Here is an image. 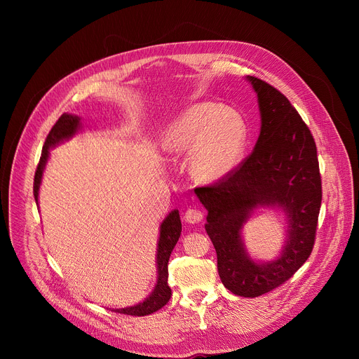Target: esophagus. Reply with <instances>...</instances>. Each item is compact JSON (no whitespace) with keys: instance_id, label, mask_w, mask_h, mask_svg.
<instances>
[{"instance_id":"obj_1","label":"esophagus","mask_w":359,"mask_h":359,"mask_svg":"<svg viewBox=\"0 0 359 359\" xmlns=\"http://www.w3.org/2000/svg\"><path fill=\"white\" fill-rule=\"evenodd\" d=\"M202 218H203V214L196 208H189L184 212V221L189 224H198L202 221Z\"/></svg>"}]
</instances>
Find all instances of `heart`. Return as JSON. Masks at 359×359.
<instances>
[{
	"mask_svg": "<svg viewBox=\"0 0 359 359\" xmlns=\"http://www.w3.org/2000/svg\"><path fill=\"white\" fill-rule=\"evenodd\" d=\"M161 142L170 154H189L194 180L217 184L240 165L248 144V125L237 110L202 102L170 123Z\"/></svg>",
	"mask_w": 359,
	"mask_h": 359,
	"instance_id": "heart-1",
	"label": "heart"
}]
</instances>
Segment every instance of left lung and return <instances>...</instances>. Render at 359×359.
<instances>
[{
    "label": "left lung",
    "mask_w": 359,
    "mask_h": 359,
    "mask_svg": "<svg viewBox=\"0 0 359 359\" xmlns=\"http://www.w3.org/2000/svg\"><path fill=\"white\" fill-rule=\"evenodd\" d=\"M260 111V134L252 154L222 182L196 187L208 211L205 230L215 252L224 287L240 297H259L284 284L311 255L322 203V179L313 135L290 100L252 75ZM260 208L287 218L285 244L272 261H256L242 240L243 225Z\"/></svg>",
    "instance_id": "1"
}]
</instances>
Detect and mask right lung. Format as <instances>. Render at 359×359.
Returning a JSON list of instances; mask_svg holds the SVG:
<instances>
[{"mask_svg": "<svg viewBox=\"0 0 359 359\" xmlns=\"http://www.w3.org/2000/svg\"><path fill=\"white\" fill-rule=\"evenodd\" d=\"M80 129H81V121L79 116L72 115V113H64V115L58 119V122H56L50 129L42 149L39 165H37L36 175H34L33 195L37 205H39V189H41L45 167L49 160L50 148H55L61 142L68 141L69 138H72L75 134H77ZM180 233H182L180 215L177 210H173L163 219L160 225V236L157 241V255H156L157 282H156L154 290L151 291V294L144 301H141V303L130 307L113 309V311H118L121 314H129V316H147L151 313H156L163 306H165V303L170 299V295H172V290H170L167 284V279H168L167 265H168L170 255H172L176 243L180 237Z\"/></svg>", "mask_w": 359, "mask_h": 359, "instance_id": "add662e5", "label": "right lung"}]
</instances>
